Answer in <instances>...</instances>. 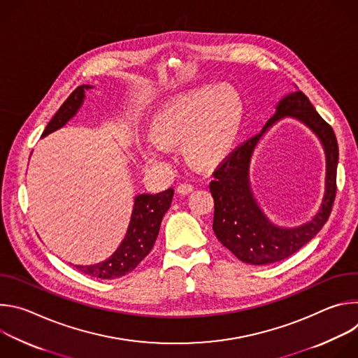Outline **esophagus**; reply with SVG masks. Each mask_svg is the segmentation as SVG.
Returning a JSON list of instances; mask_svg holds the SVG:
<instances>
[{"mask_svg":"<svg viewBox=\"0 0 358 358\" xmlns=\"http://www.w3.org/2000/svg\"><path fill=\"white\" fill-rule=\"evenodd\" d=\"M194 191V185L192 184H188V182H182L177 187V192L181 194V195H187L189 192Z\"/></svg>","mask_w":358,"mask_h":358,"instance_id":"1","label":"esophagus"}]
</instances>
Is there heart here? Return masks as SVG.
<instances>
[{
	"instance_id": "b5f03b06",
	"label": "heart",
	"mask_w": 358,
	"mask_h": 358,
	"mask_svg": "<svg viewBox=\"0 0 358 358\" xmlns=\"http://www.w3.org/2000/svg\"><path fill=\"white\" fill-rule=\"evenodd\" d=\"M242 99L231 86L181 94L159 110L151 122L152 140L143 150L150 163H163L166 147L184 144L187 159L210 169L229 152L242 122Z\"/></svg>"
}]
</instances>
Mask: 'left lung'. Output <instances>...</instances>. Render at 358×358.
Here are the masks:
<instances>
[{
  "label": "left lung",
  "instance_id": "obj_1",
  "mask_svg": "<svg viewBox=\"0 0 358 358\" xmlns=\"http://www.w3.org/2000/svg\"><path fill=\"white\" fill-rule=\"evenodd\" d=\"M285 117L296 118L309 127L321 140L327 156L325 195L321 208L309 223L293 229L279 227L264 215L252 196L248 181L254 148L266 131ZM337 164L338 145L331 126L299 89L283 96L261 133L238 145L213 174L210 182L214 196L213 229L218 241L239 261L250 265H268L289 258L312 241L327 222L336 198Z\"/></svg>",
  "mask_w": 358,
  "mask_h": 358
}]
</instances>
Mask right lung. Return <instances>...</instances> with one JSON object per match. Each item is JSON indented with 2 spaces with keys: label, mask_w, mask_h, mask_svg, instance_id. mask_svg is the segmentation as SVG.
<instances>
[{
  "label": "right lung",
  "mask_w": 358,
  "mask_h": 358,
  "mask_svg": "<svg viewBox=\"0 0 358 358\" xmlns=\"http://www.w3.org/2000/svg\"><path fill=\"white\" fill-rule=\"evenodd\" d=\"M92 87L90 85L78 86L64 101L55 116L50 119L42 137L64 127L78 113L86 97L85 92ZM173 195V188L159 194L136 195L126 236L112 257L94 265H75V268L85 275L99 279H116L136 269L155 246L163 217L171 207Z\"/></svg>",
  "instance_id": "1"
}]
</instances>
